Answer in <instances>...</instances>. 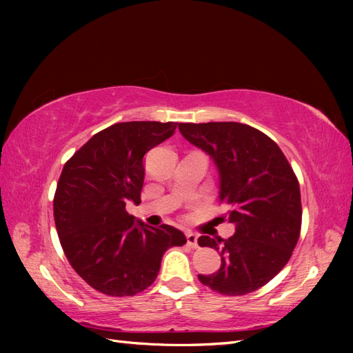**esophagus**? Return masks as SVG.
Masks as SVG:
<instances>
[{
	"mask_svg": "<svg viewBox=\"0 0 353 353\" xmlns=\"http://www.w3.org/2000/svg\"><path fill=\"white\" fill-rule=\"evenodd\" d=\"M186 243L191 247V249H197L199 247V236L192 232H186Z\"/></svg>",
	"mask_w": 353,
	"mask_h": 353,
	"instance_id": "obj_1",
	"label": "esophagus"
}]
</instances>
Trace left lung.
<instances>
[{"instance_id":"8db88e82","label":"left lung","mask_w":353,"mask_h":353,"mask_svg":"<svg viewBox=\"0 0 353 353\" xmlns=\"http://www.w3.org/2000/svg\"><path fill=\"white\" fill-rule=\"evenodd\" d=\"M179 130L203 150L219 171L224 219L235 226L228 239L199 238L220 253L214 274L201 283L226 296L264 287L291 258L301 234V188L287 157L273 139L241 123H181Z\"/></svg>"}]
</instances>
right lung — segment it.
Here are the masks:
<instances>
[{
  "mask_svg": "<svg viewBox=\"0 0 353 353\" xmlns=\"http://www.w3.org/2000/svg\"><path fill=\"white\" fill-rule=\"evenodd\" d=\"M177 123L129 121L108 127L65 163L54 196L62 249L80 277L108 296H134L154 282L163 253L183 232L152 228L125 211L139 205L144 156L174 134Z\"/></svg>",
  "mask_w": 353,
  "mask_h": 353,
  "instance_id": "add662e5",
  "label": "right lung"
}]
</instances>
